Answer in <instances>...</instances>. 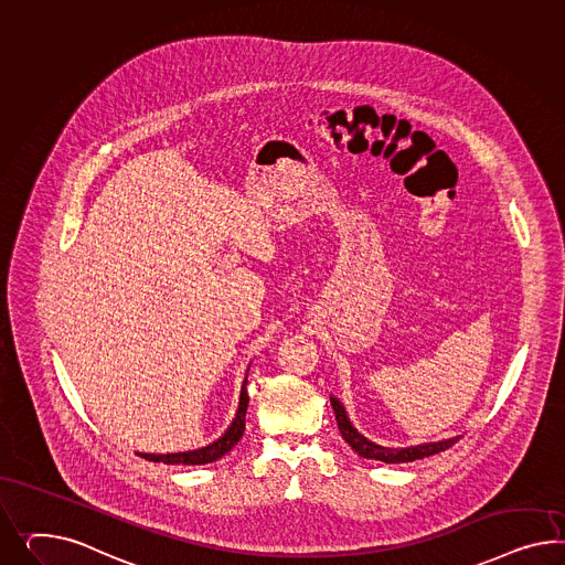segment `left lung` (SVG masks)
<instances>
[{
  "label": "left lung",
  "instance_id": "1",
  "mask_svg": "<svg viewBox=\"0 0 565 565\" xmlns=\"http://www.w3.org/2000/svg\"><path fill=\"white\" fill-rule=\"evenodd\" d=\"M331 405H333L337 426H339L343 440L350 444L353 452H358L362 458H370V460H381V462H388V465L413 462V460H419V458L438 455V452H443V450L450 448L452 444L460 440V436H457V438H448V440H440V443L417 444V446H409V448H386L381 444L370 443L355 427L351 426L348 413L335 397H331Z\"/></svg>",
  "mask_w": 565,
  "mask_h": 565
}]
</instances>
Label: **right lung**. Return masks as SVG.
Returning <instances> with one entry per match:
<instances>
[{
	"instance_id": "add662e5",
	"label": "right lung",
	"mask_w": 565,
	"mask_h": 565,
	"mask_svg": "<svg viewBox=\"0 0 565 565\" xmlns=\"http://www.w3.org/2000/svg\"><path fill=\"white\" fill-rule=\"evenodd\" d=\"M246 407H248V393H246V379H244L236 417L232 419L228 429L215 443L207 444V446L198 448V450H186V452H172V455H146V452H141L139 457L152 460V462H164V465H207V462H214L217 458H222L226 452H230L243 438Z\"/></svg>"
}]
</instances>
